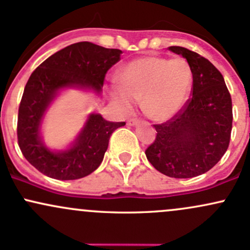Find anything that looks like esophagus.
<instances>
[{"instance_id": "34e87169", "label": "esophagus", "mask_w": 250, "mask_h": 250, "mask_svg": "<svg viewBox=\"0 0 250 250\" xmlns=\"http://www.w3.org/2000/svg\"><path fill=\"white\" fill-rule=\"evenodd\" d=\"M127 125L128 126H135L137 125V119H135V118H131V119L127 120Z\"/></svg>"}]
</instances>
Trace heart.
<instances>
[{"mask_svg":"<svg viewBox=\"0 0 250 250\" xmlns=\"http://www.w3.org/2000/svg\"><path fill=\"white\" fill-rule=\"evenodd\" d=\"M120 87H112L111 95L122 108L128 109L133 99L157 122L170 119L181 108L192 84V70L184 58L142 57L126 64L118 75Z\"/></svg>","mask_w":250,"mask_h":250,"instance_id":"1","label":"heart"}]
</instances>
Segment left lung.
I'll return each instance as SVG.
<instances>
[{
	"label": "left lung",
	"mask_w": 250,
	"mask_h": 250,
	"mask_svg": "<svg viewBox=\"0 0 250 250\" xmlns=\"http://www.w3.org/2000/svg\"><path fill=\"white\" fill-rule=\"evenodd\" d=\"M168 49L189 64L192 98L170 120L154 125L156 139L146 155L165 175L194 178L216 166L228 150L232 128L231 96L222 74L210 61L186 47Z\"/></svg>",
	"instance_id": "8db88e82"
}]
</instances>
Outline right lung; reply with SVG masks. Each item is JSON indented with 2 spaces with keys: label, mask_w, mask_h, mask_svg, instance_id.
I'll return each mask as SVG.
<instances>
[{
  "label": "right lung",
  "mask_w": 250,
  "mask_h": 250,
  "mask_svg": "<svg viewBox=\"0 0 250 250\" xmlns=\"http://www.w3.org/2000/svg\"><path fill=\"white\" fill-rule=\"evenodd\" d=\"M122 53L89 42H76L50 56L32 72L19 106L18 142L26 160L40 173L57 180H76L101 165L109 137L124 122H107L101 114H89L71 146L61 151L42 143L40 127L62 89L82 88L100 94L106 72L120 61Z\"/></svg>",
  "instance_id": "1"
}]
</instances>
